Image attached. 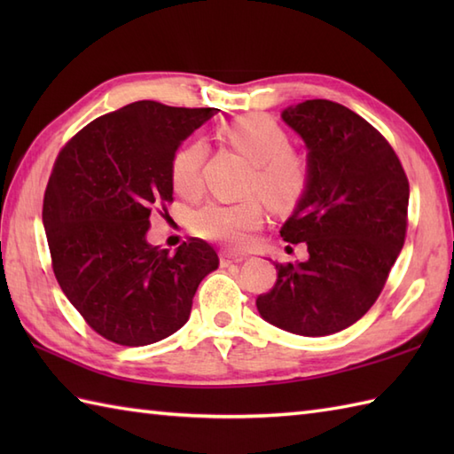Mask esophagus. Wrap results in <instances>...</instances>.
<instances>
[{
	"label": "esophagus",
	"instance_id": "esophagus-1",
	"mask_svg": "<svg viewBox=\"0 0 454 454\" xmlns=\"http://www.w3.org/2000/svg\"><path fill=\"white\" fill-rule=\"evenodd\" d=\"M244 259H246V255H242V254H230V252H222L220 254V263L224 265V267L232 265V263H242Z\"/></svg>",
	"mask_w": 454,
	"mask_h": 454
}]
</instances>
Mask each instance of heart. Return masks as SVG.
I'll use <instances>...</instances> for the list:
<instances>
[{"label": "heart", "mask_w": 454, "mask_h": 454, "mask_svg": "<svg viewBox=\"0 0 454 454\" xmlns=\"http://www.w3.org/2000/svg\"><path fill=\"white\" fill-rule=\"evenodd\" d=\"M220 137L228 146L252 161L247 189L259 191L277 208L294 207L310 183V163L291 148V137L267 114H246L226 122ZM207 146L192 140L171 158L169 179L179 197L192 200L202 192V163ZM265 205L259 195L239 200H212L192 218V230L202 238L232 247L247 242L249 232L263 224Z\"/></svg>", "instance_id": "heart-1"}]
</instances>
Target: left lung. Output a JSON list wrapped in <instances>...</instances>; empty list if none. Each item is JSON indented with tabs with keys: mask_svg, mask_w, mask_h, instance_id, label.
I'll return each mask as SVG.
<instances>
[{
	"mask_svg": "<svg viewBox=\"0 0 454 454\" xmlns=\"http://www.w3.org/2000/svg\"><path fill=\"white\" fill-rule=\"evenodd\" d=\"M308 148L310 183L288 218L285 242L308 247L302 263H277V283L257 296L263 320L320 337L371 310L402 252L410 183L388 140L351 109L308 99L283 111Z\"/></svg>",
	"mask_w": 454,
	"mask_h": 454,
	"instance_id": "8db88e82",
	"label": "left lung"
}]
</instances>
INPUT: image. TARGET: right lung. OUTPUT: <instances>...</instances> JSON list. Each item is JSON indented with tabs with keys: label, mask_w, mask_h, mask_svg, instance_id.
<instances>
[{
	"label": "right lung",
	"mask_w": 454,
	"mask_h": 454,
	"mask_svg": "<svg viewBox=\"0 0 454 454\" xmlns=\"http://www.w3.org/2000/svg\"><path fill=\"white\" fill-rule=\"evenodd\" d=\"M216 111L137 101L91 121L58 153L43 205L52 269L105 340L140 347L176 333L218 267L199 238L176 254L146 239L152 210L173 200V153Z\"/></svg>",
	"instance_id": "obj_1"
}]
</instances>
